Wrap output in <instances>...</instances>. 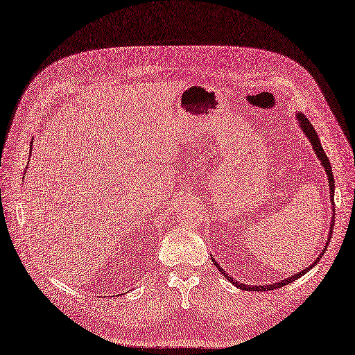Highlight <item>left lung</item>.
I'll return each mask as SVG.
<instances>
[{"label":"left lung","instance_id":"1","mask_svg":"<svg viewBox=\"0 0 355 355\" xmlns=\"http://www.w3.org/2000/svg\"><path fill=\"white\" fill-rule=\"evenodd\" d=\"M297 120H298V125L302 127V130H303V133L307 136L309 138V142H311V145H312V148H313V151H315V154L318 156V159L321 160V163H322V166H324V169H325V172H327V177H329V187H330V198H331V202H333V192H334V177H333V172H331V165H330V160H329V157H327V154H325V151H324V148H322V145H321V141H320V136L316 135V132H315V129H313V125L311 124V121L307 120V116L304 115V114H302V112H297ZM334 207V205H333ZM333 226H334V220L331 219V223H330V231H329V239H327V243H325V249H327V246H329V241H330V239H331V234H333ZM325 249L322 250V253H325ZM322 253L320 257H318L315 261H313V264H311L309 267H306L303 271H300V272H297V275H294V276H291V277H288V279H285V280H280V282H277V284H271V285H244V284H241V282H235L231 276H228L225 272V270L217 264V262L214 261V258H213V262L214 264L217 266V268H219V271L222 272V275L228 279L230 282H232V284L237 286V288H240V289H244V291H271V289H276V288H282V286H285V285H288V284H291V282H294V280H297V279H300L302 277L303 275H306V272L309 271V270H312L313 267H315V264H318V262H320V259L322 258Z\"/></svg>","mask_w":355,"mask_h":355}]
</instances>
